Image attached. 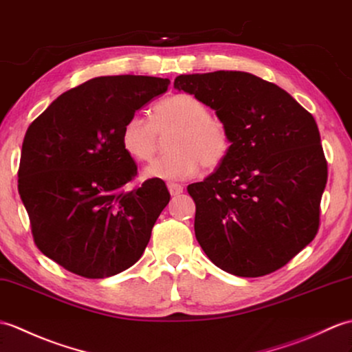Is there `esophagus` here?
<instances>
[{"label":"esophagus","instance_id":"esophagus-1","mask_svg":"<svg viewBox=\"0 0 352 352\" xmlns=\"http://www.w3.org/2000/svg\"><path fill=\"white\" fill-rule=\"evenodd\" d=\"M168 189H169V193L173 196L183 193V186L177 184V183H168Z\"/></svg>","mask_w":352,"mask_h":352}]
</instances>
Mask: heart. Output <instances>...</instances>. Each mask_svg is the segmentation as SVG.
<instances>
[{"label":"heart","mask_w":352,"mask_h":352,"mask_svg":"<svg viewBox=\"0 0 352 352\" xmlns=\"http://www.w3.org/2000/svg\"><path fill=\"white\" fill-rule=\"evenodd\" d=\"M169 129H175L168 144L173 153L146 165L145 178L183 182L198 174L201 162L206 168H216L230 151L226 126L187 93L160 100L153 108L151 120L139 113L129 117L121 129V145L135 160H148L156 151L157 133Z\"/></svg>","instance_id":"1"}]
</instances>
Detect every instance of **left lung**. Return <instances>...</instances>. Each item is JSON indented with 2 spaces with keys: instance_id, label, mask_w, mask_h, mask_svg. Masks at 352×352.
Here are the masks:
<instances>
[{
  "instance_id": "left-lung-1",
  "label": "left lung",
  "mask_w": 352,
  "mask_h": 352,
  "mask_svg": "<svg viewBox=\"0 0 352 352\" xmlns=\"http://www.w3.org/2000/svg\"><path fill=\"white\" fill-rule=\"evenodd\" d=\"M174 87L216 112L230 151L187 192L211 263L240 277L279 270L315 239L327 183L316 121L291 94L246 72L179 75Z\"/></svg>"
}]
</instances>
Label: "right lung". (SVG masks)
<instances>
[{"label":"right lung","instance_id":"add662e5","mask_svg":"<svg viewBox=\"0 0 352 352\" xmlns=\"http://www.w3.org/2000/svg\"><path fill=\"white\" fill-rule=\"evenodd\" d=\"M168 85L151 76L94 78L30 124L18 190L37 248L69 272L104 279L142 256L170 195L162 179L127 189L138 168L121 129Z\"/></svg>","mask_w":352,"mask_h":352}]
</instances>
